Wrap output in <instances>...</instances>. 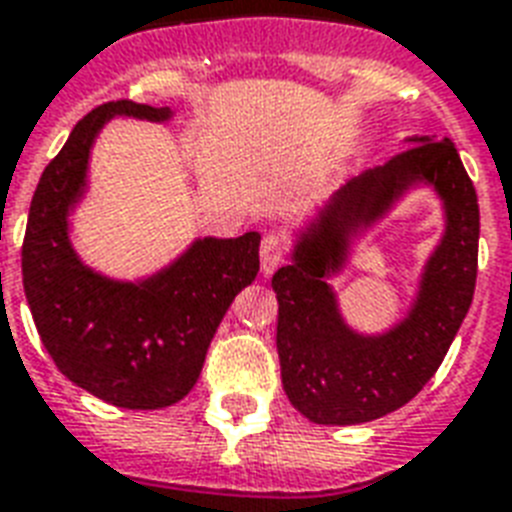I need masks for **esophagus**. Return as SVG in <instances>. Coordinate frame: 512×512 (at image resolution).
I'll use <instances>...</instances> for the list:
<instances>
[{"label": "esophagus", "mask_w": 512, "mask_h": 512, "mask_svg": "<svg viewBox=\"0 0 512 512\" xmlns=\"http://www.w3.org/2000/svg\"><path fill=\"white\" fill-rule=\"evenodd\" d=\"M284 255H287V244L276 233H268L260 244V268H263L265 276H271L281 263H284Z\"/></svg>", "instance_id": "esophagus-1"}]
</instances>
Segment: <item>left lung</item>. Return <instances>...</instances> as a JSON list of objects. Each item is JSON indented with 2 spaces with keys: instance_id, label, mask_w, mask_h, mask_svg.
<instances>
[{
  "instance_id": "left-lung-1",
  "label": "left lung",
  "mask_w": 512,
  "mask_h": 512,
  "mask_svg": "<svg viewBox=\"0 0 512 512\" xmlns=\"http://www.w3.org/2000/svg\"><path fill=\"white\" fill-rule=\"evenodd\" d=\"M409 148L348 185L295 225L287 263L273 273L279 300L281 385L316 425H358L409 404L444 361L476 292L478 196L449 138H404ZM417 187L442 204L445 231L421 269L405 316L377 333L341 316L331 281L358 240Z\"/></svg>"
}]
</instances>
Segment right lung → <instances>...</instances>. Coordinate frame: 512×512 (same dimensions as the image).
<instances>
[{"label":"right lung","mask_w":512,"mask_h":512,"mask_svg":"<svg viewBox=\"0 0 512 512\" xmlns=\"http://www.w3.org/2000/svg\"><path fill=\"white\" fill-rule=\"evenodd\" d=\"M175 111L116 100L68 135L39 177L26 239L23 289L44 348L68 380L122 409H164L191 393L233 297L260 271V233L196 236L162 268L116 279L84 263L71 215L90 191V156L111 119L167 124Z\"/></svg>","instance_id":"obj_1"}]
</instances>
